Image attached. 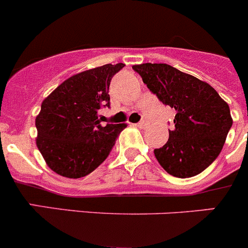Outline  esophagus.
I'll return each instance as SVG.
<instances>
[{
	"label": "esophagus",
	"mask_w": 248,
	"mask_h": 248,
	"mask_svg": "<svg viewBox=\"0 0 248 248\" xmlns=\"http://www.w3.org/2000/svg\"><path fill=\"white\" fill-rule=\"evenodd\" d=\"M136 126L140 127V128H145V127L148 126V122L147 121H140V124H136Z\"/></svg>",
	"instance_id": "esophagus-1"
}]
</instances>
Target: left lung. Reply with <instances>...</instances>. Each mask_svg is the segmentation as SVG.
<instances>
[{
	"mask_svg": "<svg viewBox=\"0 0 248 248\" xmlns=\"http://www.w3.org/2000/svg\"><path fill=\"white\" fill-rule=\"evenodd\" d=\"M163 104L175 108V128L154 155L168 173L192 177L220 154L232 124L230 108L217 90L166 63L132 66Z\"/></svg>",
	"mask_w": 248,
	"mask_h": 248,
	"instance_id": "1",
	"label": "left lung"
}]
</instances>
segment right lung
I'll list each match as a JSON object with an SVG mask.
<instances>
[{"mask_svg": "<svg viewBox=\"0 0 248 248\" xmlns=\"http://www.w3.org/2000/svg\"><path fill=\"white\" fill-rule=\"evenodd\" d=\"M124 66L108 63L73 75L44 99L35 119L36 147L51 170L79 179L108 158L127 124H101L99 110L110 106L111 78Z\"/></svg>", "mask_w": 248, "mask_h": 248, "instance_id": "1", "label": "right lung"}]
</instances>
